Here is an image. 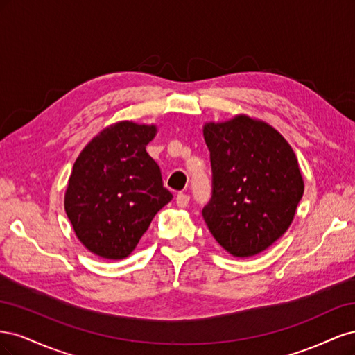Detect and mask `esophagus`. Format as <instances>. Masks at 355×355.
Listing matches in <instances>:
<instances>
[{
    "instance_id": "obj_1",
    "label": "esophagus",
    "mask_w": 355,
    "mask_h": 355,
    "mask_svg": "<svg viewBox=\"0 0 355 355\" xmlns=\"http://www.w3.org/2000/svg\"><path fill=\"white\" fill-rule=\"evenodd\" d=\"M188 202H189V196H187V194H178L176 204H178L179 207H187Z\"/></svg>"
}]
</instances>
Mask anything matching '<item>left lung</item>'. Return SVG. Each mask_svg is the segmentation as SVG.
Masks as SVG:
<instances>
[{
    "mask_svg": "<svg viewBox=\"0 0 355 355\" xmlns=\"http://www.w3.org/2000/svg\"><path fill=\"white\" fill-rule=\"evenodd\" d=\"M202 135L211 163L202 218L232 256L259 254L287 231L304 196L293 149L274 127L247 115L207 123Z\"/></svg>",
    "mask_w": 355,
    "mask_h": 355,
    "instance_id": "8db88e82",
    "label": "left lung"
}]
</instances>
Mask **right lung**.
Masks as SVG:
<instances>
[{"mask_svg":"<svg viewBox=\"0 0 355 355\" xmlns=\"http://www.w3.org/2000/svg\"><path fill=\"white\" fill-rule=\"evenodd\" d=\"M155 125L120 121L93 137L72 167L65 210L78 240L105 259H124L173 198L146 153Z\"/></svg>","mask_w":355,"mask_h":355,"instance_id":"1","label":"right lung"}]
</instances>
